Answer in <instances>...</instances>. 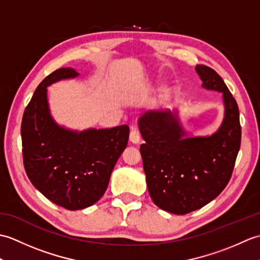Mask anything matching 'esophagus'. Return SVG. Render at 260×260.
I'll return each mask as SVG.
<instances>
[{"instance_id":"1","label":"esophagus","mask_w":260,"mask_h":260,"mask_svg":"<svg viewBox=\"0 0 260 260\" xmlns=\"http://www.w3.org/2000/svg\"><path fill=\"white\" fill-rule=\"evenodd\" d=\"M129 141L132 143H134V144H137V143H140V141H141L140 131L137 129L136 127H132V131H131V134H129Z\"/></svg>"}]
</instances>
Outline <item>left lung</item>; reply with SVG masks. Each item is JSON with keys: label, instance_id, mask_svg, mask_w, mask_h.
Returning <instances> with one entry per match:
<instances>
[{"label": "left lung", "instance_id": "left-lung-1", "mask_svg": "<svg viewBox=\"0 0 260 260\" xmlns=\"http://www.w3.org/2000/svg\"><path fill=\"white\" fill-rule=\"evenodd\" d=\"M196 71L202 88L222 93L224 116L215 133L187 137L176 110H151L139 119L148 192L158 208L174 214L200 209L222 192L241 142L238 105L224 81L207 66Z\"/></svg>", "mask_w": 260, "mask_h": 260}]
</instances>
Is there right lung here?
<instances>
[{"instance_id": "1", "label": "right lung", "mask_w": 260, "mask_h": 260, "mask_svg": "<svg viewBox=\"0 0 260 260\" xmlns=\"http://www.w3.org/2000/svg\"><path fill=\"white\" fill-rule=\"evenodd\" d=\"M78 76L73 68H60L46 77L33 93L21 124L27 178L47 199L68 210L88 208L104 196L129 136L127 125L78 132L56 123L47 87Z\"/></svg>"}]
</instances>
